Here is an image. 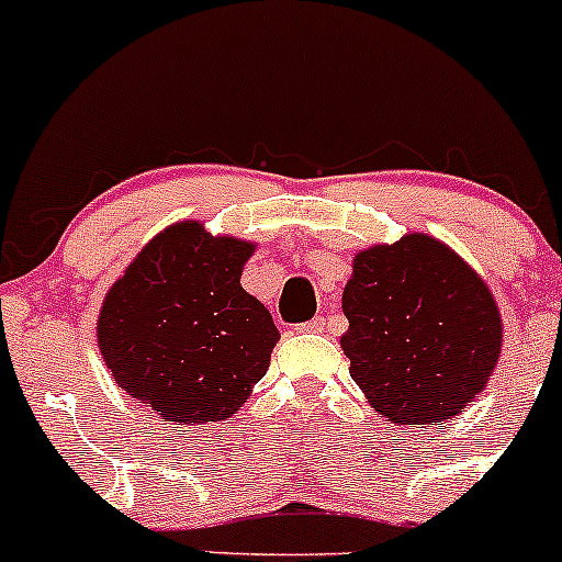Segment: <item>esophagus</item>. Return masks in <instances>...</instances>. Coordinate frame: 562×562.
I'll list each match as a JSON object with an SVG mask.
<instances>
[{
	"label": "esophagus",
	"mask_w": 562,
	"mask_h": 562,
	"mask_svg": "<svg viewBox=\"0 0 562 562\" xmlns=\"http://www.w3.org/2000/svg\"><path fill=\"white\" fill-rule=\"evenodd\" d=\"M324 326H326V321L318 315V318L305 321V324H300L297 331H324Z\"/></svg>",
	"instance_id": "esophagus-1"
}]
</instances>
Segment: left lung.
Segmentation results:
<instances>
[{
  "label": "left lung",
  "mask_w": 562,
  "mask_h": 562,
  "mask_svg": "<svg viewBox=\"0 0 562 562\" xmlns=\"http://www.w3.org/2000/svg\"><path fill=\"white\" fill-rule=\"evenodd\" d=\"M350 376L398 425L451 419L499 361L502 318L485 283L425 233L371 247L342 294Z\"/></svg>",
  "instance_id": "1"
}]
</instances>
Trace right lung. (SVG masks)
<instances>
[{"instance_id": "1", "label": "right lung", "mask_w": 562, "mask_h": 562, "mask_svg": "<svg viewBox=\"0 0 562 562\" xmlns=\"http://www.w3.org/2000/svg\"><path fill=\"white\" fill-rule=\"evenodd\" d=\"M251 251L247 241L178 223L111 286L100 352L119 387L164 422L228 419L268 371L279 329L241 289Z\"/></svg>"}]
</instances>
